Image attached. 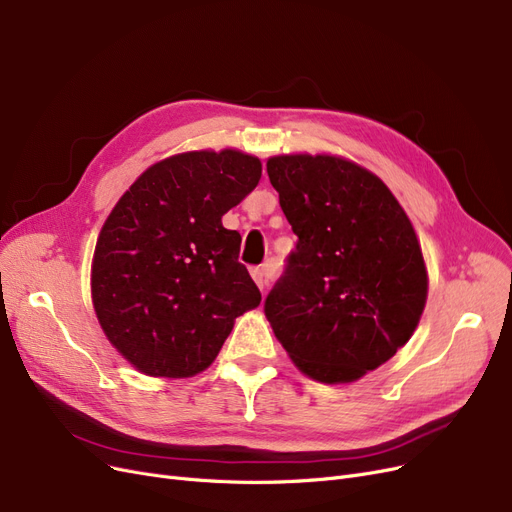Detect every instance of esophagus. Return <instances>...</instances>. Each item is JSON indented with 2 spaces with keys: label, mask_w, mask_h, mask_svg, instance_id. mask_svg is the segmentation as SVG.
Listing matches in <instances>:
<instances>
[{
  "label": "esophagus",
  "mask_w": 512,
  "mask_h": 512,
  "mask_svg": "<svg viewBox=\"0 0 512 512\" xmlns=\"http://www.w3.org/2000/svg\"><path fill=\"white\" fill-rule=\"evenodd\" d=\"M251 276H253V280L257 282V286L263 288L270 284V280H272V276H274V268H272V263H263V265H257V268H253L251 270Z\"/></svg>",
  "instance_id": "obj_1"
}]
</instances>
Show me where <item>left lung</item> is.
<instances>
[{
    "label": "left lung",
    "instance_id": "left-lung-1",
    "mask_svg": "<svg viewBox=\"0 0 512 512\" xmlns=\"http://www.w3.org/2000/svg\"><path fill=\"white\" fill-rule=\"evenodd\" d=\"M297 234L263 311L301 372L351 383L406 345L427 301L408 215L374 173L337 157L268 161Z\"/></svg>",
    "mask_w": 512,
    "mask_h": 512
}]
</instances>
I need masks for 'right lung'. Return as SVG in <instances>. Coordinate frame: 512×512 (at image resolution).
<instances>
[{"mask_svg":"<svg viewBox=\"0 0 512 512\" xmlns=\"http://www.w3.org/2000/svg\"><path fill=\"white\" fill-rule=\"evenodd\" d=\"M238 150L184 152L146 169L100 232L92 299L108 341L140 372H203L234 320L261 301L238 261L240 234L221 215L259 184Z\"/></svg>","mask_w":512,"mask_h":512,"instance_id":"add662e5","label":"right lung"}]
</instances>
